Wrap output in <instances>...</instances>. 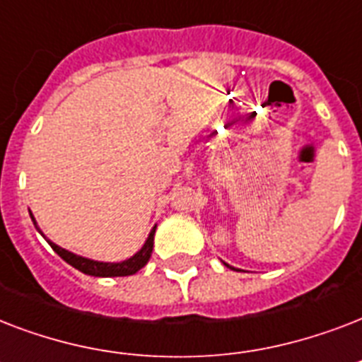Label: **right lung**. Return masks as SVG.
<instances>
[{"label": "right lung", "mask_w": 362, "mask_h": 362, "mask_svg": "<svg viewBox=\"0 0 362 362\" xmlns=\"http://www.w3.org/2000/svg\"><path fill=\"white\" fill-rule=\"evenodd\" d=\"M31 220H33V218H31ZM33 223H35V220H33ZM37 229H39V227H37ZM153 233H156V227H153L152 233H150L148 240L144 242V246L141 247V252H136L133 257L127 259V261H122V263H99V261H92V259L81 257V255H75V253L67 252L64 247L56 246L54 242H48V244L52 246V250L58 253L59 257L64 259V261H67L71 267H75V269H78L81 272H84V274L107 276V278H109V276H131L135 274V272H139V270L148 263L150 255H152Z\"/></svg>", "instance_id": "add662e5"}]
</instances>
